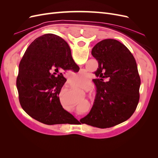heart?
I'll list each match as a JSON object with an SVG mask.
<instances>
[{
    "mask_svg": "<svg viewBox=\"0 0 158 158\" xmlns=\"http://www.w3.org/2000/svg\"><path fill=\"white\" fill-rule=\"evenodd\" d=\"M81 87H82V88H88L90 87V84H83L81 85ZM61 103H62V102H61Z\"/></svg>",
    "mask_w": 158,
    "mask_h": 158,
    "instance_id": "b5f03b06",
    "label": "heart"
}]
</instances>
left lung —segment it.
Wrapping results in <instances>:
<instances>
[{
	"instance_id": "obj_1",
	"label": "left lung",
	"mask_w": 158,
	"mask_h": 158,
	"mask_svg": "<svg viewBox=\"0 0 158 158\" xmlns=\"http://www.w3.org/2000/svg\"><path fill=\"white\" fill-rule=\"evenodd\" d=\"M92 55L98 62L93 80L97 93L89 113L80 121L100 128L112 127L130 118L139 102L141 82L136 60L125 45L113 39L98 43Z\"/></svg>"
}]
</instances>
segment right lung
I'll return each mask as SVG.
<instances>
[{"label": "right lung", "instance_id": "right-lung-1", "mask_svg": "<svg viewBox=\"0 0 158 158\" xmlns=\"http://www.w3.org/2000/svg\"><path fill=\"white\" fill-rule=\"evenodd\" d=\"M78 69L63 39L52 33L37 37L19 64V101L25 112L45 125L66 124L75 118L61 106L59 95L66 82L63 70Z\"/></svg>", "mask_w": 158, "mask_h": 158}]
</instances>
